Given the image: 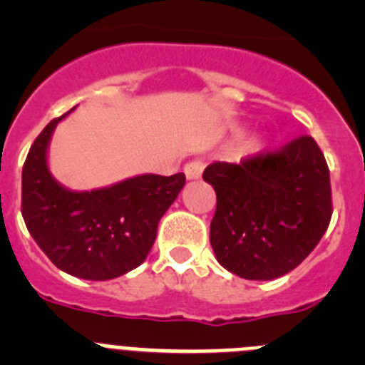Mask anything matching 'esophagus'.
I'll list each match as a JSON object with an SVG mask.
<instances>
[{"label": "esophagus", "mask_w": 365, "mask_h": 365, "mask_svg": "<svg viewBox=\"0 0 365 365\" xmlns=\"http://www.w3.org/2000/svg\"><path fill=\"white\" fill-rule=\"evenodd\" d=\"M202 170H205V163H202V160H192V163H188L185 166L186 179H188V180L201 179Z\"/></svg>", "instance_id": "1"}]
</instances>
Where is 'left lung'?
<instances>
[{
    "mask_svg": "<svg viewBox=\"0 0 365 365\" xmlns=\"http://www.w3.org/2000/svg\"><path fill=\"white\" fill-rule=\"evenodd\" d=\"M202 179L217 195L210 222L215 257L245 279L267 282L296 269L333 215L327 163L307 135L276 153L210 164Z\"/></svg>",
    "mask_w": 365,
    "mask_h": 365,
    "instance_id": "left-lung-1",
    "label": "left lung"
}]
</instances>
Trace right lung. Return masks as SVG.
<instances>
[{"instance_id":"add662e5","label":"right lung","mask_w":365,"mask_h":365,"mask_svg":"<svg viewBox=\"0 0 365 365\" xmlns=\"http://www.w3.org/2000/svg\"><path fill=\"white\" fill-rule=\"evenodd\" d=\"M67 111L45 125L21 172V214L27 230L54 265L74 278L106 282L143 265L159 221L186 182L135 175L115 185L76 192L58 182L49 168V144Z\"/></svg>"}]
</instances>
